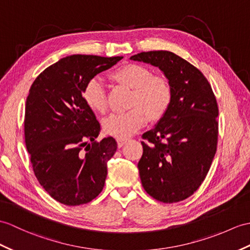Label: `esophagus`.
<instances>
[{
	"label": "esophagus",
	"instance_id": "34e87169",
	"mask_svg": "<svg viewBox=\"0 0 250 250\" xmlns=\"http://www.w3.org/2000/svg\"><path fill=\"white\" fill-rule=\"evenodd\" d=\"M125 143H126V139H117V145L119 148L123 147Z\"/></svg>",
	"mask_w": 250,
	"mask_h": 250
}]
</instances>
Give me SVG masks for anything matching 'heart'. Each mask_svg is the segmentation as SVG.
<instances>
[{
    "mask_svg": "<svg viewBox=\"0 0 250 250\" xmlns=\"http://www.w3.org/2000/svg\"><path fill=\"white\" fill-rule=\"evenodd\" d=\"M112 79L116 83L133 89L129 112L112 114L103 120V131L117 139H125L147 123L161 119L169 108L172 100L171 86L162 75H152L148 68L137 63H126L117 69ZM86 105L97 113L107 108L106 92L100 80L91 79L83 89Z\"/></svg>",
    "mask_w": 250,
    "mask_h": 250,
    "instance_id": "b5f03b06",
    "label": "heart"
}]
</instances>
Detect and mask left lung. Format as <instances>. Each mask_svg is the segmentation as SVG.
I'll list each match as a JSON object with an SVG mask.
<instances>
[{
	"label": "left lung",
	"mask_w": 250,
	"mask_h": 250,
	"mask_svg": "<svg viewBox=\"0 0 250 250\" xmlns=\"http://www.w3.org/2000/svg\"><path fill=\"white\" fill-rule=\"evenodd\" d=\"M132 61L158 67L172 100L153 129L144 133L138 162L145 190L164 204L188 198L204 182L217 147L218 107L212 87L191 63L169 51L142 52Z\"/></svg>",
	"instance_id": "obj_1"
}]
</instances>
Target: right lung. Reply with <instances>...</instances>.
<instances>
[{
	"label": "right lung",
	"instance_id": "obj_1",
	"mask_svg": "<svg viewBox=\"0 0 250 250\" xmlns=\"http://www.w3.org/2000/svg\"><path fill=\"white\" fill-rule=\"evenodd\" d=\"M121 59L66 56L44 69L31 86L25 103L26 149L39 183L62 205L88 204L104 188L117 143L111 136L95 141L100 124L84 102L83 89Z\"/></svg>",
	"mask_w": 250,
	"mask_h": 250
}]
</instances>
